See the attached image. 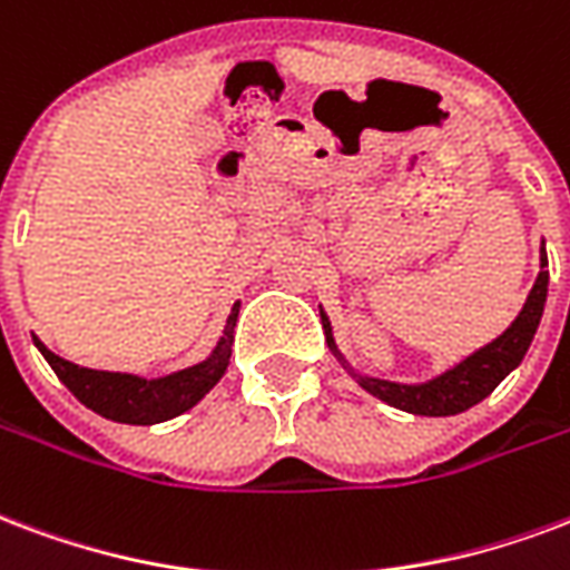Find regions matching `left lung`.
<instances>
[{"mask_svg":"<svg viewBox=\"0 0 570 570\" xmlns=\"http://www.w3.org/2000/svg\"><path fill=\"white\" fill-rule=\"evenodd\" d=\"M547 286H550V272H547V250L541 244V272L534 277V286L525 305L517 314V320L510 323L499 338H492L474 353H468L465 360L456 362L453 368L441 371L438 377L423 383H395L383 381V377H371L362 374L350 365V360L341 353L335 344V332H332V320L320 307L323 317V328H326L328 350L335 353V360L356 377L362 390L371 392L374 399H381L390 407H399L404 414L414 416H456L468 407H474L487 399L489 392L495 390L510 371L520 368V362L525 360V353L532 347L534 332L541 326L543 305H547Z\"/></svg>","mask_w":570,"mask_h":570,"instance_id":"obj_1","label":"left lung"}]
</instances>
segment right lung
I'll return each instance as SVG.
<instances>
[{"label": "right lung", "mask_w": 570, "mask_h": 570, "mask_svg": "<svg viewBox=\"0 0 570 570\" xmlns=\"http://www.w3.org/2000/svg\"><path fill=\"white\" fill-rule=\"evenodd\" d=\"M238 311H242V302L232 305L223 335L205 360L189 365V368L163 374V377H138V374H126V371L81 368V365L50 353L38 338L32 341L41 350V356L48 360L50 368L57 371V377L69 386L71 395L81 404H87L92 414L114 420V423L154 425L187 414L189 407H196L220 383V377L229 368Z\"/></svg>", "instance_id": "1"}]
</instances>
